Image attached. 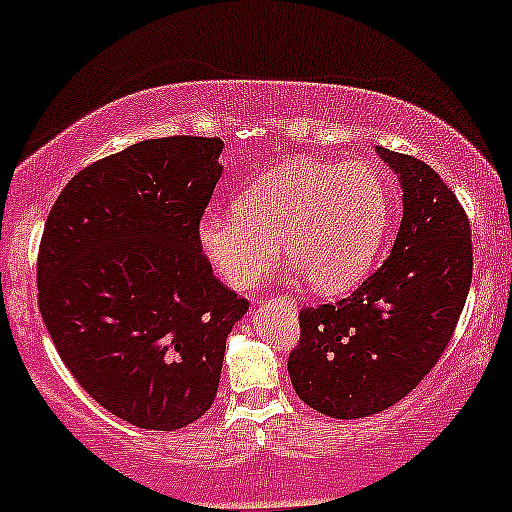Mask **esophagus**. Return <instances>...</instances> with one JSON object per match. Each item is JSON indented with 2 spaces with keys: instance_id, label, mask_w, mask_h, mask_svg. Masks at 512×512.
Returning <instances> with one entry per match:
<instances>
[{
  "instance_id": "34e87169",
  "label": "esophagus",
  "mask_w": 512,
  "mask_h": 512,
  "mask_svg": "<svg viewBox=\"0 0 512 512\" xmlns=\"http://www.w3.org/2000/svg\"><path fill=\"white\" fill-rule=\"evenodd\" d=\"M289 303H291V305H293V298H289Z\"/></svg>"
}]
</instances>
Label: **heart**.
Listing matches in <instances>:
<instances>
[{
    "label": "heart",
    "mask_w": 512,
    "mask_h": 512,
    "mask_svg": "<svg viewBox=\"0 0 512 512\" xmlns=\"http://www.w3.org/2000/svg\"><path fill=\"white\" fill-rule=\"evenodd\" d=\"M390 226V192L373 163L296 158L248 187L236 211L211 209L199 245L223 279L252 289L284 260L317 293H342L373 267Z\"/></svg>",
    "instance_id": "heart-1"
}]
</instances>
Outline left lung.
Wrapping results in <instances>:
<instances>
[{"instance_id":"1","label":"left lung","mask_w":512,"mask_h":512,"mask_svg":"<svg viewBox=\"0 0 512 512\" xmlns=\"http://www.w3.org/2000/svg\"><path fill=\"white\" fill-rule=\"evenodd\" d=\"M402 182L390 257L351 296L303 308L289 356L296 395L332 419H363L409 395L450 344L472 284L462 204L419 158L378 146Z\"/></svg>"}]
</instances>
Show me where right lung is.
<instances>
[{"mask_svg":"<svg viewBox=\"0 0 512 512\" xmlns=\"http://www.w3.org/2000/svg\"><path fill=\"white\" fill-rule=\"evenodd\" d=\"M219 137L132 144L76 173L38 250V305L76 383L127 424L175 431L214 404L248 313L199 245Z\"/></svg>","mask_w":512,"mask_h":512,"instance_id":"add662e5","label":"right lung"}]
</instances>
